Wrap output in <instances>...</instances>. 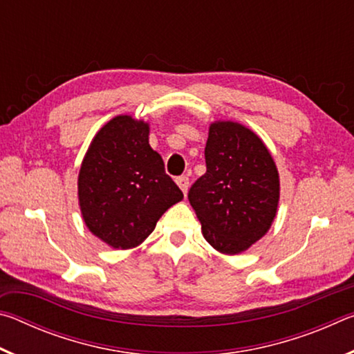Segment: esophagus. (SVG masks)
I'll return each mask as SVG.
<instances>
[{
    "label": "esophagus",
    "mask_w": 354,
    "mask_h": 354,
    "mask_svg": "<svg viewBox=\"0 0 354 354\" xmlns=\"http://www.w3.org/2000/svg\"><path fill=\"white\" fill-rule=\"evenodd\" d=\"M176 184L179 185V189L183 190V194L187 195V190H189V178H187V176H179V178H176Z\"/></svg>",
    "instance_id": "esophagus-1"
}]
</instances>
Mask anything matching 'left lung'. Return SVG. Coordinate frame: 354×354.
I'll return each instance as SVG.
<instances>
[{
    "mask_svg": "<svg viewBox=\"0 0 354 354\" xmlns=\"http://www.w3.org/2000/svg\"><path fill=\"white\" fill-rule=\"evenodd\" d=\"M206 173L189 190L206 241L223 254L248 250L270 230L279 201V175L270 151L236 122L209 127Z\"/></svg>",
    "mask_w": 354,
    "mask_h": 354,
    "instance_id": "1",
    "label": "left lung"
}]
</instances>
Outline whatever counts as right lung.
I'll list each match as a JSON object with an SVG mask.
<instances>
[{"label":"right lung","mask_w":354,"mask_h":354,"mask_svg":"<svg viewBox=\"0 0 354 354\" xmlns=\"http://www.w3.org/2000/svg\"><path fill=\"white\" fill-rule=\"evenodd\" d=\"M149 127L117 115L88 147L77 176V198L88 231L117 250L140 245L167 209L184 198L148 143Z\"/></svg>","instance_id":"right-lung-1"}]
</instances>
